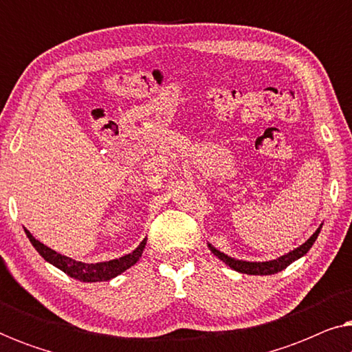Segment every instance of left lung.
Masks as SVG:
<instances>
[{"mask_svg":"<svg viewBox=\"0 0 352 352\" xmlns=\"http://www.w3.org/2000/svg\"><path fill=\"white\" fill-rule=\"evenodd\" d=\"M320 229H322V224L319 226V229H317L316 232L306 240L305 243L300 245V247L295 250H292V252H288L287 254H283V256H280V258L271 259V261H263V263L243 261V259H235V258L228 256V254L221 253L219 250H216L211 243H208V248L211 250V253H213L214 256H218L221 261L228 264V266L230 269H234V271L242 272V274H250V276H271V274H277V272L283 271V269H285L287 266H290L293 261H296V259L305 256V254L311 250L312 245H314L316 239L319 237Z\"/></svg>","mask_w":352,"mask_h":352,"instance_id":"1","label":"left lung"}]
</instances>
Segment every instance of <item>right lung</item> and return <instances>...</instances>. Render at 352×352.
<instances>
[{
	"label": "right lung",
	"mask_w": 352,
	"mask_h": 352,
	"mask_svg": "<svg viewBox=\"0 0 352 352\" xmlns=\"http://www.w3.org/2000/svg\"><path fill=\"white\" fill-rule=\"evenodd\" d=\"M27 237L30 239V242L38 253L41 254L43 258L46 259L47 263H51L52 266L60 269L62 272H65L67 276L76 278V280L81 282H105L110 280V278L120 276V274L126 271L131 266H134L139 261V258L142 256L144 248H146L147 239H144L136 250H133L129 254H124V256L118 259H112V261L105 263H96V264H86L81 261H75L69 256H64V254L54 252L50 247H46L45 243H41L40 240H36L33 235L25 229Z\"/></svg>",
	"instance_id": "1"
}]
</instances>
